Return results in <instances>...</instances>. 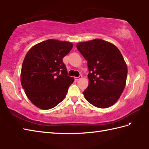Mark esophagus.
I'll return each instance as SVG.
<instances>
[{"label":"esophagus","mask_w":149,"mask_h":149,"mask_svg":"<svg viewBox=\"0 0 149 149\" xmlns=\"http://www.w3.org/2000/svg\"><path fill=\"white\" fill-rule=\"evenodd\" d=\"M82 78V76L81 75H80V76H79V77H74V80H76V81H78V80H80V79Z\"/></svg>","instance_id":"1"}]
</instances>
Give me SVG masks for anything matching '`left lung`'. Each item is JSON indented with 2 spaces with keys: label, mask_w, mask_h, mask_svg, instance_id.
<instances>
[{
  "label": "left lung",
  "mask_w": 149,
  "mask_h": 149,
  "mask_svg": "<svg viewBox=\"0 0 149 149\" xmlns=\"http://www.w3.org/2000/svg\"><path fill=\"white\" fill-rule=\"evenodd\" d=\"M77 48L87 61L88 86L83 94L95 107H111L119 99L126 83L127 68L117 47L100 39L78 42Z\"/></svg>",
  "instance_id": "8db88e82"
}]
</instances>
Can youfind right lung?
Returning a JSON list of instances; mask_svg holds the SVG:
<instances>
[{
    "mask_svg": "<svg viewBox=\"0 0 149 149\" xmlns=\"http://www.w3.org/2000/svg\"><path fill=\"white\" fill-rule=\"evenodd\" d=\"M73 47L70 42L48 39L29 49L23 62L21 83L27 97L42 110L64 100L74 78L68 75L62 59Z\"/></svg>",
    "mask_w": 149,
    "mask_h": 149,
    "instance_id": "1",
    "label": "right lung"
}]
</instances>
